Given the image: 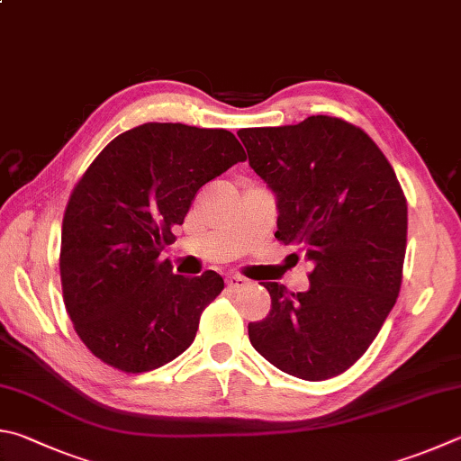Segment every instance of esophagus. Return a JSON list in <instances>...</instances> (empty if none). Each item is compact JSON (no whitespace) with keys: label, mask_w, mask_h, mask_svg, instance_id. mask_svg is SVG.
Here are the masks:
<instances>
[{"label":"esophagus","mask_w":461,"mask_h":461,"mask_svg":"<svg viewBox=\"0 0 461 461\" xmlns=\"http://www.w3.org/2000/svg\"><path fill=\"white\" fill-rule=\"evenodd\" d=\"M248 284H249V280L240 274H230L228 278H225V286H228L230 290H241V288H246Z\"/></svg>","instance_id":"esophagus-1"}]
</instances>
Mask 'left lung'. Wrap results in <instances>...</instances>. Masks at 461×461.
Masks as SVG:
<instances>
[{
  "label": "left lung",
  "mask_w": 461,
  "mask_h": 461,
  "mask_svg": "<svg viewBox=\"0 0 461 461\" xmlns=\"http://www.w3.org/2000/svg\"><path fill=\"white\" fill-rule=\"evenodd\" d=\"M249 167L278 199L276 240L312 262L311 288L266 282L272 308L249 322L252 347L280 371L324 381L350 369L395 306L407 249V199L363 129L316 114L240 129Z\"/></svg>",
  "instance_id": "1"
}]
</instances>
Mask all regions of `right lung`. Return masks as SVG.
Here are the masks:
<instances>
[{
  "label": "right lung",
  "instance_id": "1",
  "mask_svg": "<svg viewBox=\"0 0 461 461\" xmlns=\"http://www.w3.org/2000/svg\"><path fill=\"white\" fill-rule=\"evenodd\" d=\"M246 161L225 129L145 122L113 139L74 185L62 221L66 312L86 348L122 373L173 361L223 290L207 270L173 274L158 259L205 183Z\"/></svg>",
  "mask_w": 461,
  "mask_h": 461
}]
</instances>
